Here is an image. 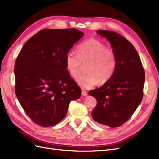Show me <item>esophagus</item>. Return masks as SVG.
<instances>
[{"label":"esophagus","mask_w":159,"mask_h":159,"mask_svg":"<svg viewBox=\"0 0 159 159\" xmlns=\"http://www.w3.org/2000/svg\"><path fill=\"white\" fill-rule=\"evenodd\" d=\"M81 95H82L83 96H87L88 94L87 93V91H86L85 90H82L81 91Z\"/></svg>","instance_id":"1"}]
</instances>
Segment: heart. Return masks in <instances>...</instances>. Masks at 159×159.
<instances>
[{
	"instance_id": "heart-1",
	"label": "heart",
	"mask_w": 159,
	"mask_h": 159,
	"mask_svg": "<svg viewBox=\"0 0 159 159\" xmlns=\"http://www.w3.org/2000/svg\"><path fill=\"white\" fill-rule=\"evenodd\" d=\"M65 64L67 71L74 78L80 75L83 66H85L86 74L80 75L76 81L81 88L88 89L98 84H106L111 78L117 66V57L103 42L90 39L77 47L76 54L68 52Z\"/></svg>"
}]
</instances>
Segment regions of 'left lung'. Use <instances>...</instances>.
Instances as JSON below:
<instances>
[{"label": "left lung", "instance_id": "obj_1", "mask_svg": "<svg viewBox=\"0 0 159 159\" xmlns=\"http://www.w3.org/2000/svg\"><path fill=\"white\" fill-rule=\"evenodd\" d=\"M97 34L110 42L117 66L106 84L89 91L97 100L91 116L100 124L117 127L128 121L141 102L145 70L138 52L125 38L109 30H99Z\"/></svg>", "mask_w": 159, "mask_h": 159}]
</instances>
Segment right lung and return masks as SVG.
<instances>
[{"label": "right lung", "instance_id": "right-lung-1", "mask_svg": "<svg viewBox=\"0 0 159 159\" xmlns=\"http://www.w3.org/2000/svg\"><path fill=\"white\" fill-rule=\"evenodd\" d=\"M84 36L75 28L43 29L32 36L14 65L15 93L32 121L42 127L60 123L81 91L66 68V54Z\"/></svg>", "mask_w": 159, "mask_h": 159}]
</instances>
